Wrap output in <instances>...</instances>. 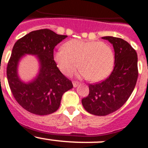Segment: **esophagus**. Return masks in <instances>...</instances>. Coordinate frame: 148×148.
<instances>
[{
	"mask_svg": "<svg viewBox=\"0 0 148 148\" xmlns=\"http://www.w3.org/2000/svg\"><path fill=\"white\" fill-rule=\"evenodd\" d=\"M79 85V82H77V81H73V85H74V88L77 87V85Z\"/></svg>",
	"mask_w": 148,
	"mask_h": 148,
	"instance_id": "obj_1",
	"label": "esophagus"
}]
</instances>
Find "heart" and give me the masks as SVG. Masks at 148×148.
I'll list each match as a JSON object with an SVG mask.
<instances>
[{"label":"heart","mask_w":148,"mask_h":148,"mask_svg":"<svg viewBox=\"0 0 148 148\" xmlns=\"http://www.w3.org/2000/svg\"><path fill=\"white\" fill-rule=\"evenodd\" d=\"M54 60L65 75L71 74L79 66L82 77L97 82L111 72L114 55L111 47L105 42L72 39L54 53Z\"/></svg>","instance_id":"1"}]
</instances>
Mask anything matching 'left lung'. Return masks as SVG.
<instances>
[{
  "label": "left lung",
  "instance_id": "left-lung-1",
  "mask_svg": "<svg viewBox=\"0 0 148 148\" xmlns=\"http://www.w3.org/2000/svg\"><path fill=\"white\" fill-rule=\"evenodd\" d=\"M113 45L114 66L106 79L89 84V94L82 99L84 108L94 115L114 112L126 102L138 78L137 54L126 41L112 36L102 37Z\"/></svg>",
  "mask_w": 148,
  "mask_h": 148
}]
</instances>
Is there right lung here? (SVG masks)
<instances>
[{
  "label": "right lung",
  "instance_id": "obj_1",
  "mask_svg": "<svg viewBox=\"0 0 148 148\" xmlns=\"http://www.w3.org/2000/svg\"><path fill=\"white\" fill-rule=\"evenodd\" d=\"M67 36L58 35L49 29L29 33L18 39L8 62L6 74L11 91L23 108L38 115H47L57 111L63 93L73 88L54 60V48ZM25 53L36 55L41 69L33 82L26 84L17 75V64Z\"/></svg>",
  "mask_w": 148,
  "mask_h": 148
}]
</instances>
